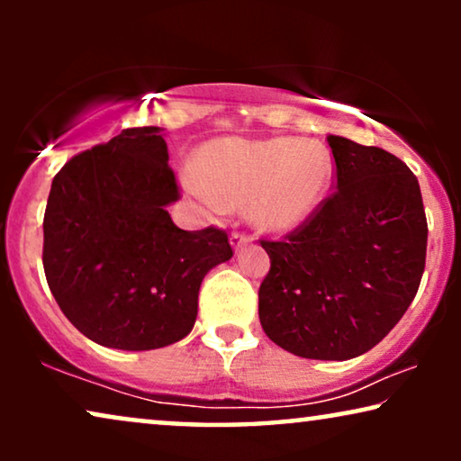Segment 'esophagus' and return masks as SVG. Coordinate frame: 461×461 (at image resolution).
Listing matches in <instances>:
<instances>
[{
	"label": "esophagus",
	"instance_id": "obj_1",
	"mask_svg": "<svg viewBox=\"0 0 461 461\" xmlns=\"http://www.w3.org/2000/svg\"><path fill=\"white\" fill-rule=\"evenodd\" d=\"M249 243V235H245V232H239V230H235L230 235V245H232V249H241L243 245H248Z\"/></svg>",
	"mask_w": 461,
	"mask_h": 461
}]
</instances>
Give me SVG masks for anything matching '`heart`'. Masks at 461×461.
<instances>
[{"instance_id": "obj_1", "label": "heart", "mask_w": 461, "mask_h": 461, "mask_svg": "<svg viewBox=\"0 0 461 461\" xmlns=\"http://www.w3.org/2000/svg\"><path fill=\"white\" fill-rule=\"evenodd\" d=\"M185 188L213 213L249 203V218L268 232L311 220L333 180L331 153L321 142L294 138H220L201 149Z\"/></svg>"}]
</instances>
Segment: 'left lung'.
<instances>
[{
    "instance_id": "left-lung-1",
    "label": "left lung",
    "mask_w": 461,
    "mask_h": 461,
    "mask_svg": "<svg viewBox=\"0 0 461 461\" xmlns=\"http://www.w3.org/2000/svg\"><path fill=\"white\" fill-rule=\"evenodd\" d=\"M336 193L283 241L260 245L270 270L258 292L262 330L292 355L346 361L399 323L426 267L418 178L388 150L327 136Z\"/></svg>"
}]
</instances>
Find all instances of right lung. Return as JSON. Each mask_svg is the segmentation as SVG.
<instances>
[{
  "label": "right lung",
  "mask_w": 461,
  "mask_h": 461,
  "mask_svg": "<svg viewBox=\"0 0 461 461\" xmlns=\"http://www.w3.org/2000/svg\"><path fill=\"white\" fill-rule=\"evenodd\" d=\"M161 130L128 128L75 155L54 176L43 216V270L65 317L117 350L188 336L203 276L232 258L216 226L182 230Z\"/></svg>",
  "instance_id": "obj_1"
}]
</instances>
